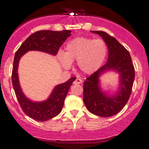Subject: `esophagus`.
<instances>
[{
    "label": "esophagus",
    "instance_id": "34e87169",
    "mask_svg": "<svg viewBox=\"0 0 149 149\" xmlns=\"http://www.w3.org/2000/svg\"><path fill=\"white\" fill-rule=\"evenodd\" d=\"M82 80L80 79V78H76V80H75V81L73 82V83L74 84H80V83H82Z\"/></svg>",
    "mask_w": 149,
    "mask_h": 149
}]
</instances>
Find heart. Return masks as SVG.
<instances>
[{"instance_id": "obj_1", "label": "heart", "mask_w": 149, "mask_h": 149, "mask_svg": "<svg viewBox=\"0 0 149 149\" xmlns=\"http://www.w3.org/2000/svg\"><path fill=\"white\" fill-rule=\"evenodd\" d=\"M107 54V47L102 39L79 37L70 40L66 45V53L59 52L61 64L69 68L71 61L77 60L81 71L92 73L100 69Z\"/></svg>"}]
</instances>
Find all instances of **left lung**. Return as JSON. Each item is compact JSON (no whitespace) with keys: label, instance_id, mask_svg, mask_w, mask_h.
Here are the masks:
<instances>
[{"label":"left lung","instance_id":"left-lung-1","mask_svg":"<svg viewBox=\"0 0 149 149\" xmlns=\"http://www.w3.org/2000/svg\"><path fill=\"white\" fill-rule=\"evenodd\" d=\"M99 34L109 49L107 62L91 76L83 85V102L88 110L101 117H110L120 111L127 104L132 90L135 71L129 52L114 37L104 31H92ZM109 69L118 70L121 74L120 91L115 96L108 97L100 90L98 77Z\"/></svg>","mask_w":149,"mask_h":149}]
</instances>
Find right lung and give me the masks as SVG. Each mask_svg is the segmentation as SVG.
I'll use <instances>...</instances> for the list:
<instances>
[{"label": "right lung", "mask_w": 149, "mask_h": 149, "mask_svg": "<svg viewBox=\"0 0 149 149\" xmlns=\"http://www.w3.org/2000/svg\"><path fill=\"white\" fill-rule=\"evenodd\" d=\"M71 36V31L63 30L39 31L29 36L17 50L13 62L12 72V83L15 95L22 111L26 115L38 121H46L57 116L62 110L64 100L71 85L76 80L73 77L57 86L45 102H33L26 97L22 93L18 80V64L20 58L29 50H38L55 55L59 47L67 38Z\"/></svg>", "instance_id": "right-lung-1"}]
</instances>
